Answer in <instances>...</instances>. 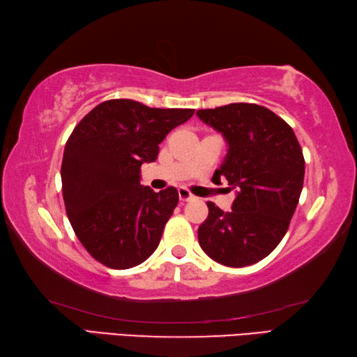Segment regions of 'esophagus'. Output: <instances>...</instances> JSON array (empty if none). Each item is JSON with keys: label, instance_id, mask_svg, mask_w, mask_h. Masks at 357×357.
Masks as SVG:
<instances>
[{"label": "esophagus", "instance_id": "34e87169", "mask_svg": "<svg viewBox=\"0 0 357 357\" xmlns=\"http://www.w3.org/2000/svg\"><path fill=\"white\" fill-rule=\"evenodd\" d=\"M178 193H179V200L181 202H190V200H193V198H195L190 193V190L185 189V187H179Z\"/></svg>", "mask_w": 357, "mask_h": 357}]
</instances>
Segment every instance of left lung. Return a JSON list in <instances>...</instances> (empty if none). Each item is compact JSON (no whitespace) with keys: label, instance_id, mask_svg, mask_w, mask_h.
Segmentation results:
<instances>
[{"label":"left lung","instance_id":"left-lung-1","mask_svg":"<svg viewBox=\"0 0 357 357\" xmlns=\"http://www.w3.org/2000/svg\"><path fill=\"white\" fill-rule=\"evenodd\" d=\"M197 116L228 144L213 181L225 178L236 189L228 213L208 202L198 243L209 258L229 268L258 263L279 245L298 206L305 173L301 144L285 121L257 104L206 108Z\"/></svg>","mask_w":357,"mask_h":357}]
</instances>
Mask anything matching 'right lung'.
<instances>
[{"label": "right lung", "instance_id": "1", "mask_svg": "<svg viewBox=\"0 0 357 357\" xmlns=\"http://www.w3.org/2000/svg\"><path fill=\"white\" fill-rule=\"evenodd\" d=\"M192 108H151L130 99L94 107L64 148L61 181L69 222L89 255L112 269H129L153 255L176 208L174 187L140 184V167Z\"/></svg>", "mask_w": 357, "mask_h": 357}]
</instances>
